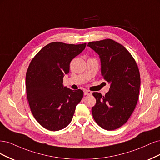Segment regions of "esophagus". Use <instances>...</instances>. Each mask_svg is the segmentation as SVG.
I'll list each match as a JSON object with an SVG mask.
<instances>
[{
	"mask_svg": "<svg viewBox=\"0 0 160 160\" xmlns=\"http://www.w3.org/2000/svg\"><path fill=\"white\" fill-rule=\"evenodd\" d=\"M84 95L86 96H88V95H91L92 94V92L90 91V90H86L84 91Z\"/></svg>",
	"mask_w": 160,
	"mask_h": 160,
	"instance_id": "1",
	"label": "esophagus"
}]
</instances>
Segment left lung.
<instances>
[{
  "mask_svg": "<svg viewBox=\"0 0 160 160\" xmlns=\"http://www.w3.org/2000/svg\"><path fill=\"white\" fill-rule=\"evenodd\" d=\"M88 46L99 54L102 75L111 84L105 96L92 94L96 100L92 116L101 128L114 130L124 124L135 109L140 94V71L129 51L114 40L94 41Z\"/></svg>",
  "mask_w": 160,
  "mask_h": 160,
  "instance_id": "obj_1",
  "label": "left lung"
}]
</instances>
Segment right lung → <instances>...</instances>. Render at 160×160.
Returning <instances> with one entry per match:
<instances>
[{"mask_svg":"<svg viewBox=\"0 0 160 160\" xmlns=\"http://www.w3.org/2000/svg\"><path fill=\"white\" fill-rule=\"evenodd\" d=\"M86 46L51 42L30 62L26 74L27 99L36 120L46 130L58 131L68 126L82 99L83 91L67 88L62 82L70 62Z\"/></svg>","mask_w":160,"mask_h":160,"instance_id":"1","label":"right lung"}]
</instances>
